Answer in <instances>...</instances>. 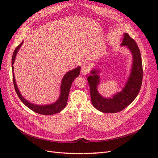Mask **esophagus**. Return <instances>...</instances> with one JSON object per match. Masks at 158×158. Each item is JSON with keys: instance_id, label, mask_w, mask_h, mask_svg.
I'll return each mask as SVG.
<instances>
[{"instance_id": "34e87169", "label": "esophagus", "mask_w": 158, "mask_h": 158, "mask_svg": "<svg viewBox=\"0 0 158 158\" xmlns=\"http://www.w3.org/2000/svg\"><path fill=\"white\" fill-rule=\"evenodd\" d=\"M89 71V67L87 64H84L82 67V70H81V73L83 75L87 74Z\"/></svg>"}]
</instances>
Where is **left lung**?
Returning a JSON list of instances; mask_svg holds the SVG:
<instances>
[{
	"label": "left lung",
	"instance_id": "8db88e82",
	"mask_svg": "<svg viewBox=\"0 0 158 158\" xmlns=\"http://www.w3.org/2000/svg\"><path fill=\"white\" fill-rule=\"evenodd\" d=\"M122 45H127L133 55L132 71L127 82L121 92L114 95L113 98H104L98 92L97 85L99 77L98 70H94L92 74L88 77L90 95L94 107L103 113H117L130 105L139 93L143 78V69L141 55L137 44L128 33H124Z\"/></svg>",
	"mask_w": 158,
	"mask_h": 158
}]
</instances>
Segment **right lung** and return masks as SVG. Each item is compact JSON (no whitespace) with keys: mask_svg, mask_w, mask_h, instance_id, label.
Returning a JSON list of instances; mask_svg holds the SVG:
<instances>
[{"mask_svg":"<svg viewBox=\"0 0 158 158\" xmlns=\"http://www.w3.org/2000/svg\"><path fill=\"white\" fill-rule=\"evenodd\" d=\"M23 42H22L21 44L17 46L16 48L14 50L13 55H12V64L13 65L14 63V60H15V57L17 54V52L20 49V47L22 45ZM13 66H12V69H13ZM80 73V67L76 68L73 70L69 71V73H66L64 76L63 78V80H62L61 82V91H60V98L57 101L51 105H48V106H37V105L32 104L30 102H28L27 100H26L24 98H23L22 95L20 94V92H19V90L18 89V87L16 84V81L15 78H14V75L13 73L12 75V80H13V83L14 85V88H15V91L18 95L19 98L20 99L22 103L25 105L26 106H27L28 108H30L31 110H32L33 111H34L37 113H39L41 114H53L57 113H59L60 111H62L66 106V103H67L68 101V98H69V94L70 92V86L72 85V83L74 81V80L78 77L79 76Z\"/></svg>","mask_w":158,"mask_h":158,"instance_id":"right-lung-1","label":"right lung"}]
</instances>
